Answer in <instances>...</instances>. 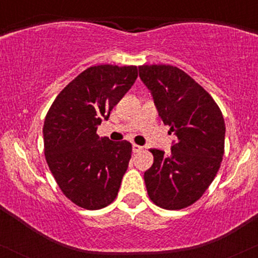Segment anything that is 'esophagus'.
I'll return each mask as SVG.
<instances>
[{
  "instance_id": "1",
  "label": "esophagus",
  "mask_w": 258,
  "mask_h": 258,
  "mask_svg": "<svg viewBox=\"0 0 258 258\" xmlns=\"http://www.w3.org/2000/svg\"><path fill=\"white\" fill-rule=\"evenodd\" d=\"M142 150H143V147L137 146V144H133V146H132V152L133 153H139V152H142Z\"/></svg>"
}]
</instances>
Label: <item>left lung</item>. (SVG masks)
Masks as SVG:
<instances>
[{
  "mask_svg": "<svg viewBox=\"0 0 258 258\" xmlns=\"http://www.w3.org/2000/svg\"><path fill=\"white\" fill-rule=\"evenodd\" d=\"M138 69L162 122L178 138L170 155L150 149L154 162L144 172L148 195L162 209H184L203 197L220 170L223 115L209 92L177 67L153 64Z\"/></svg>",
  "mask_w": 258,
  "mask_h": 258,
  "instance_id": "1",
  "label": "left lung"
}]
</instances>
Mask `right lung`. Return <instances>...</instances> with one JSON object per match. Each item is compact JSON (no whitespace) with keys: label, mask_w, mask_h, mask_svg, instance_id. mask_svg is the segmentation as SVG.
I'll list each match as a JSON object with an SVG mask.
<instances>
[{"label":"right lung","mask_w":258,"mask_h":258,"mask_svg":"<svg viewBox=\"0 0 258 258\" xmlns=\"http://www.w3.org/2000/svg\"><path fill=\"white\" fill-rule=\"evenodd\" d=\"M137 76L136 65L87 68L65 86L47 112L46 161L63 194L82 209H103L119 191L132 144L99 138L97 128Z\"/></svg>","instance_id":"right-lung-1"}]
</instances>
